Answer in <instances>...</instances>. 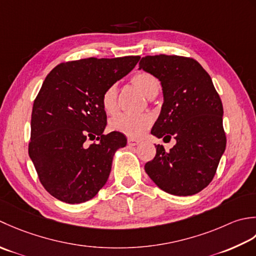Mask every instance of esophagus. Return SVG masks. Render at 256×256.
<instances>
[{
	"label": "esophagus",
	"mask_w": 256,
	"mask_h": 256,
	"mask_svg": "<svg viewBox=\"0 0 256 256\" xmlns=\"http://www.w3.org/2000/svg\"><path fill=\"white\" fill-rule=\"evenodd\" d=\"M140 140L138 139H134V138H128V144L130 146V147H134V146L139 144Z\"/></svg>",
	"instance_id": "1"
}]
</instances>
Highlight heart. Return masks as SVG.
<instances>
[{
  "label": "heart",
  "instance_id": "1",
  "mask_svg": "<svg viewBox=\"0 0 256 256\" xmlns=\"http://www.w3.org/2000/svg\"><path fill=\"white\" fill-rule=\"evenodd\" d=\"M130 80H132L134 87L137 88L144 96L149 99L157 96L160 90V82L158 78H156L154 75L149 74L147 72H137V74H134ZM117 85H110L104 92L102 96V105L104 110L108 114H114L117 112ZM154 118L148 114H137V116L120 114L112 119L110 122H109V127L114 132L124 134L132 138H137L140 137L146 130H148Z\"/></svg>",
  "mask_w": 256,
  "mask_h": 256
}]
</instances>
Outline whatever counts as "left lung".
<instances>
[{
	"instance_id": "1",
	"label": "left lung",
	"mask_w": 256,
	"mask_h": 256,
	"mask_svg": "<svg viewBox=\"0 0 256 256\" xmlns=\"http://www.w3.org/2000/svg\"><path fill=\"white\" fill-rule=\"evenodd\" d=\"M139 70L154 75L162 87L164 104L151 134L174 137L166 152L157 144L144 170L166 194H196L212 181L226 146L223 106L210 75L194 58L176 55L142 57Z\"/></svg>"
}]
</instances>
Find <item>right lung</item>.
<instances>
[{
	"instance_id": "add662e5",
	"label": "right lung",
	"mask_w": 256,
	"mask_h": 256,
	"mask_svg": "<svg viewBox=\"0 0 256 256\" xmlns=\"http://www.w3.org/2000/svg\"><path fill=\"white\" fill-rule=\"evenodd\" d=\"M139 56L86 58L57 65L34 100L28 154L40 184L60 201L82 203L106 184L114 152L126 147L107 126L102 96L132 72ZM87 140H97L88 145Z\"/></svg>"
}]
</instances>
